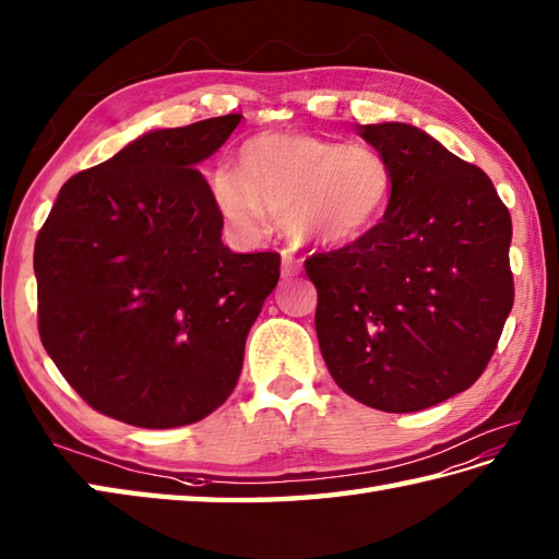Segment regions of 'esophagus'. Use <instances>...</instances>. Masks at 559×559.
<instances>
[{
    "label": "esophagus",
    "instance_id": "obj_1",
    "mask_svg": "<svg viewBox=\"0 0 559 559\" xmlns=\"http://www.w3.org/2000/svg\"><path fill=\"white\" fill-rule=\"evenodd\" d=\"M301 260L296 258L292 250H282V277H294L299 275Z\"/></svg>",
    "mask_w": 559,
    "mask_h": 559
}]
</instances>
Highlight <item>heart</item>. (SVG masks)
Listing matches in <instances>:
<instances>
[{
  "label": "heart",
  "mask_w": 559,
  "mask_h": 559,
  "mask_svg": "<svg viewBox=\"0 0 559 559\" xmlns=\"http://www.w3.org/2000/svg\"><path fill=\"white\" fill-rule=\"evenodd\" d=\"M210 192L222 219L241 236H258L272 214L299 241L347 243L379 224L393 174L371 146L263 132L241 146L238 168L212 170Z\"/></svg>",
  "instance_id": "obj_1"
}]
</instances>
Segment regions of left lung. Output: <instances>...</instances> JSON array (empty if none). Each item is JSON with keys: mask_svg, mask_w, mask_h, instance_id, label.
Segmentation results:
<instances>
[{"mask_svg": "<svg viewBox=\"0 0 559 559\" xmlns=\"http://www.w3.org/2000/svg\"><path fill=\"white\" fill-rule=\"evenodd\" d=\"M391 166L383 219L306 260L335 383L383 413H417L480 379L514 306L511 216L483 168L405 122L361 124Z\"/></svg>", "mask_w": 559, "mask_h": 559, "instance_id": "8db88e82", "label": "left lung"}]
</instances>
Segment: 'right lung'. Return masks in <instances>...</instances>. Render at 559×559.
<instances>
[{"instance_id":"1","label":"right lung","mask_w":559,"mask_h":559,"mask_svg":"<svg viewBox=\"0 0 559 559\" xmlns=\"http://www.w3.org/2000/svg\"><path fill=\"white\" fill-rule=\"evenodd\" d=\"M238 112L136 136L62 186L33 250L40 343L112 419L192 425L236 389L280 253H231L195 168Z\"/></svg>"}]
</instances>
